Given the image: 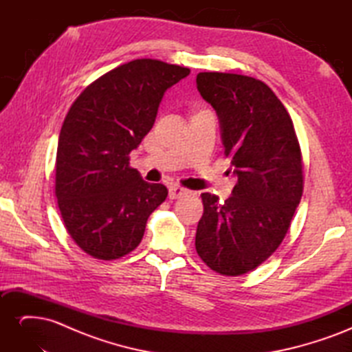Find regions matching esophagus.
<instances>
[{
    "label": "esophagus",
    "instance_id": "34e87169",
    "mask_svg": "<svg viewBox=\"0 0 352 352\" xmlns=\"http://www.w3.org/2000/svg\"><path fill=\"white\" fill-rule=\"evenodd\" d=\"M188 192H189L188 189H185V188H182V186H177V185H172V186L168 188V197L172 198V199L184 197V195H186Z\"/></svg>",
    "mask_w": 352,
    "mask_h": 352
}]
</instances>
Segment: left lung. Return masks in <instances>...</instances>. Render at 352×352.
<instances>
[{"mask_svg":"<svg viewBox=\"0 0 352 352\" xmlns=\"http://www.w3.org/2000/svg\"><path fill=\"white\" fill-rule=\"evenodd\" d=\"M197 88L216 110L238 184L220 202L201 194L195 248L211 270L239 276L283 241L302 195L301 148L291 116L264 82L235 73H198Z\"/></svg>","mask_w":352,"mask_h":352,"instance_id":"8db88e82","label":"left lung"}]
</instances>
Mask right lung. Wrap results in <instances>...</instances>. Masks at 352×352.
<instances>
[{"instance_id": "1", "label": "right lung", "mask_w": 352, "mask_h": 352, "mask_svg": "<svg viewBox=\"0 0 352 352\" xmlns=\"http://www.w3.org/2000/svg\"><path fill=\"white\" fill-rule=\"evenodd\" d=\"M189 73L133 60L91 83L70 107L58 136L56 197L69 235L92 257L133 251L166 199L167 188L145 182L129 154L151 131L164 92Z\"/></svg>"}]
</instances>
